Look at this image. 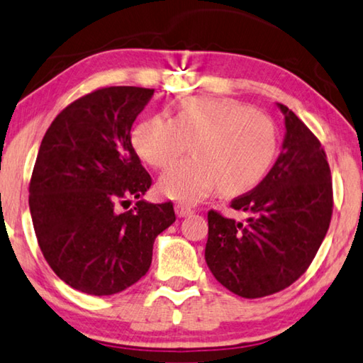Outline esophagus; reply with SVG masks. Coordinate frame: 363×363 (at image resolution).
<instances>
[{"instance_id": "esophagus-1", "label": "esophagus", "mask_w": 363, "mask_h": 363, "mask_svg": "<svg viewBox=\"0 0 363 363\" xmlns=\"http://www.w3.org/2000/svg\"><path fill=\"white\" fill-rule=\"evenodd\" d=\"M175 213L178 217H188L193 213V209L185 204H175Z\"/></svg>"}]
</instances>
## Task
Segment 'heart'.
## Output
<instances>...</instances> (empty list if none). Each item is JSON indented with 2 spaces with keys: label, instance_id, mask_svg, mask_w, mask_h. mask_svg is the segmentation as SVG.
I'll return each instance as SVG.
<instances>
[{
  "label": "heart",
  "instance_id": "b5f03b06",
  "mask_svg": "<svg viewBox=\"0 0 363 363\" xmlns=\"http://www.w3.org/2000/svg\"><path fill=\"white\" fill-rule=\"evenodd\" d=\"M160 191L183 203H198L218 185L241 193L262 180L278 152L277 127L269 116L231 98L191 96L180 101L175 118L152 116L135 127L132 143L143 160L165 169Z\"/></svg>",
  "mask_w": 363,
  "mask_h": 363
}]
</instances>
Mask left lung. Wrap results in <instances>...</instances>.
Wrapping results in <instances>:
<instances>
[{
    "label": "left lung",
    "instance_id": "left-lung-1",
    "mask_svg": "<svg viewBox=\"0 0 363 363\" xmlns=\"http://www.w3.org/2000/svg\"><path fill=\"white\" fill-rule=\"evenodd\" d=\"M283 150L252 191L231 201L238 222L207 212L206 262L231 293L257 299L304 275L330 228L333 182L322 143L284 104Z\"/></svg>",
    "mask_w": 363,
    "mask_h": 363
}]
</instances>
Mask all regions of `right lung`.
<instances>
[{
	"instance_id": "add662e5",
	"label": "right lung",
	"mask_w": 363,
	"mask_h": 363,
	"mask_svg": "<svg viewBox=\"0 0 363 363\" xmlns=\"http://www.w3.org/2000/svg\"><path fill=\"white\" fill-rule=\"evenodd\" d=\"M152 88L104 86L56 116L28 185L38 246L52 272L85 294L111 296L146 275L152 245L175 222L174 204L136 201L152 178L132 146V125Z\"/></svg>"
}]
</instances>
